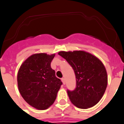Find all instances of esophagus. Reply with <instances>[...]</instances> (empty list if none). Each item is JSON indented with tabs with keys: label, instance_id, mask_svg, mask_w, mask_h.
<instances>
[{
	"label": "esophagus",
	"instance_id": "obj_1",
	"mask_svg": "<svg viewBox=\"0 0 124 124\" xmlns=\"http://www.w3.org/2000/svg\"><path fill=\"white\" fill-rule=\"evenodd\" d=\"M61 80H62V83H63V85L65 84V78H61Z\"/></svg>",
	"mask_w": 124,
	"mask_h": 124
}]
</instances>
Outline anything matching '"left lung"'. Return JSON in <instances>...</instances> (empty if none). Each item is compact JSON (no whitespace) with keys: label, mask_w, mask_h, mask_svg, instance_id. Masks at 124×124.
<instances>
[{"label":"left lung","mask_w":124,"mask_h":124,"mask_svg":"<svg viewBox=\"0 0 124 124\" xmlns=\"http://www.w3.org/2000/svg\"><path fill=\"white\" fill-rule=\"evenodd\" d=\"M75 72L76 87L67 90L70 101L80 108H90L97 104L103 96L107 85V74L102 62L85 51L60 52Z\"/></svg>","instance_id":"obj_1"}]
</instances>
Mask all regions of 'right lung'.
<instances>
[{"label":"right lung","mask_w":124,"mask_h":124,"mask_svg":"<svg viewBox=\"0 0 124 124\" xmlns=\"http://www.w3.org/2000/svg\"><path fill=\"white\" fill-rule=\"evenodd\" d=\"M55 54L37 53L31 55L22 64L17 74L21 95L30 106L46 110L54 103L62 85L51 68Z\"/></svg>","instance_id":"right-lung-1"}]
</instances>
